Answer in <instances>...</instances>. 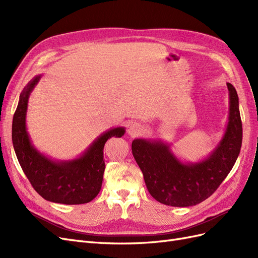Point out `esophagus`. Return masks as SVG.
Instances as JSON below:
<instances>
[{
	"mask_svg": "<svg viewBox=\"0 0 258 258\" xmlns=\"http://www.w3.org/2000/svg\"><path fill=\"white\" fill-rule=\"evenodd\" d=\"M142 126L138 122H132L129 128H128V134L131 136V137H136L138 135H140L142 132Z\"/></svg>",
	"mask_w": 258,
	"mask_h": 258,
	"instance_id": "1",
	"label": "esophagus"
}]
</instances>
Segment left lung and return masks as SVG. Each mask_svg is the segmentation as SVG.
Returning <instances> with one entry per match:
<instances>
[{
	"label": "left lung",
	"instance_id": "obj_1",
	"mask_svg": "<svg viewBox=\"0 0 258 258\" xmlns=\"http://www.w3.org/2000/svg\"><path fill=\"white\" fill-rule=\"evenodd\" d=\"M229 116L223 138L205 159L179 160L168 143L155 139H136L131 150L141 169L148 191L160 204L171 207L196 206L209 198L226 178L238 158L242 144L239 98L227 83Z\"/></svg>",
	"mask_w": 258,
	"mask_h": 258
}]
</instances>
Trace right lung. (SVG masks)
I'll return each mask as SVG.
<instances>
[{
	"label": "right lung",
	"mask_w": 258,
	"mask_h": 258,
	"mask_svg": "<svg viewBox=\"0 0 258 258\" xmlns=\"http://www.w3.org/2000/svg\"><path fill=\"white\" fill-rule=\"evenodd\" d=\"M41 77H33L20 93L12 128L15 153L31 185L44 199L63 205L87 204L97 197L102 186L104 144L112 137H122L126 130L117 127L103 132L72 160H53L38 152L27 131L26 117L29 97Z\"/></svg>",
	"instance_id": "add662e5"
}]
</instances>
